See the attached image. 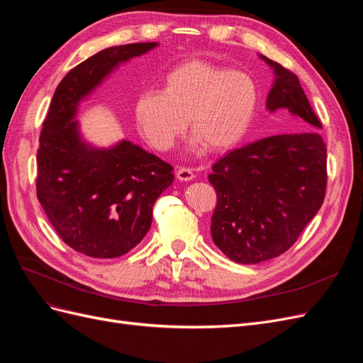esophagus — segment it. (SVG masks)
I'll return each instance as SVG.
<instances>
[{
    "instance_id": "1",
    "label": "esophagus",
    "mask_w": 363,
    "mask_h": 363,
    "mask_svg": "<svg viewBox=\"0 0 363 363\" xmlns=\"http://www.w3.org/2000/svg\"><path fill=\"white\" fill-rule=\"evenodd\" d=\"M175 175H177V179L180 182H191V180L195 179V174L191 168H179L177 174H175Z\"/></svg>"
}]
</instances>
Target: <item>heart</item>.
<instances>
[{
  "label": "heart",
  "instance_id": "heart-1",
  "mask_svg": "<svg viewBox=\"0 0 363 363\" xmlns=\"http://www.w3.org/2000/svg\"><path fill=\"white\" fill-rule=\"evenodd\" d=\"M257 101V87L248 74L191 60L162 77L160 92L139 94L133 115L139 133L159 151L174 145L186 119L194 148L224 151L245 138Z\"/></svg>",
  "mask_w": 363,
  "mask_h": 363
}]
</instances>
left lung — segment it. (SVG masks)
Segmentation results:
<instances>
[{
    "mask_svg": "<svg viewBox=\"0 0 363 363\" xmlns=\"http://www.w3.org/2000/svg\"><path fill=\"white\" fill-rule=\"evenodd\" d=\"M274 72L268 113L280 112L294 133L259 139L227 152L208 174L218 204L212 239L238 263H259L289 250L321 208L327 184L323 125L298 77L262 56Z\"/></svg>",
    "mask_w": 363,
    "mask_h": 363,
    "instance_id": "1",
    "label": "left lung"
}]
</instances>
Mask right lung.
I'll list each match as a JSON object with an SVG mask.
<instances>
[{"label":"right lung","instance_id":"right-lung-1","mask_svg":"<svg viewBox=\"0 0 363 363\" xmlns=\"http://www.w3.org/2000/svg\"><path fill=\"white\" fill-rule=\"evenodd\" d=\"M159 42L98 51L71 69L52 95L38 151V199L62 240L98 259L135 248L148 233L152 206L174 182L172 167L131 140L108 147L86 140L79 107L121 65Z\"/></svg>","mask_w":363,"mask_h":363}]
</instances>
